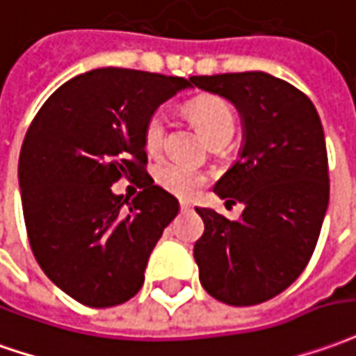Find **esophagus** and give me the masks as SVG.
Instances as JSON below:
<instances>
[{"instance_id": "obj_1", "label": "esophagus", "mask_w": 356, "mask_h": 356, "mask_svg": "<svg viewBox=\"0 0 356 356\" xmlns=\"http://www.w3.org/2000/svg\"><path fill=\"white\" fill-rule=\"evenodd\" d=\"M179 208H181V210L185 212V210H188V208H191V204L185 202V200H181V202H179Z\"/></svg>"}]
</instances>
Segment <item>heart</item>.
Here are the masks:
<instances>
[{
    "label": "heart",
    "instance_id": "1",
    "mask_svg": "<svg viewBox=\"0 0 356 356\" xmlns=\"http://www.w3.org/2000/svg\"><path fill=\"white\" fill-rule=\"evenodd\" d=\"M188 118L200 127L204 136L216 143L220 138L229 140L235 131V113L225 100L218 96H198L186 104ZM165 136H168V118L163 111H154L146 119L143 129V143L146 152L150 156H160L165 148ZM156 181L177 196H188L206 183V175L198 171L195 165H188L183 161H163L156 168Z\"/></svg>",
    "mask_w": 356,
    "mask_h": 356
}]
</instances>
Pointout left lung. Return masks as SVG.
<instances>
[{
    "instance_id": "8db88e82",
    "label": "left lung",
    "mask_w": 356,
    "mask_h": 356,
    "mask_svg": "<svg viewBox=\"0 0 356 356\" xmlns=\"http://www.w3.org/2000/svg\"><path fill=\"white\" fill-rule=\"evenodd\" d=\"M191 83L237 106L245 146L213 193L245 204L238 220L196 208L200 283L213 299L252 307L299 277L316 248L330 200L324 129L305 92L272 74L225 73Z\"/></svg>"
}]
</instances>
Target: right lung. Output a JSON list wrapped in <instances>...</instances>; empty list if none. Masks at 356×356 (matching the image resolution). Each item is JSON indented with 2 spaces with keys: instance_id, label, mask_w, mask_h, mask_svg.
Listing matches in <instances>:
<instances>
[{
  "instance_id": "obj_1",
  "label": "right lung",
  "mask_w": 356,
  "mask_h": 356,
  "mask_svg": "<svg viewBox=\"0 0 356 356\" xmlns=\"http://www.w3.org/2000/svg\"><path fill=\"white\" fill-rule=\"evenodd\" d=\"M183 76L106 67L59 86L32 119L19 156L22 213L40 268L84 307L135 297L179 204L146 173L143 129ZM121 177L143 191L127 203ZM127 208H124V204Z\"/></svg>"
}]
</instances>
